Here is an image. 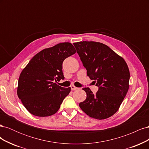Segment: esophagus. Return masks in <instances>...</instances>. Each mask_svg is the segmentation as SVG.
Instances as JSON below:
<instances>
[{"instance_id":"esophagus-1","label":"esophagus","mask_w":149,"mask_h":149,"mask_svg":"<svg viewBox=\"0 0 149 149\" xmlns=\"http://www.w3.org/2000/svg\"><path fill=\"white\" fill-rule=\"evenodd\" d=\"M70 87H71V90H76V89H78V88H77V87L74 86V85H71Z\"/></svg>"}]
</instances>
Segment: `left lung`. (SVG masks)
Returning a JSON list of instances; mask_svg holds the SVG:
<instances>
[{
	"mask_svg": "<svg viewBox=\"0 0 149 149\" xmlns=\"http://www.w3.org/2000/svg\"><path fill=\"white\" fill-rule=\"evenodd\" d=\"M73 44L88 76L99 88L96 94L88 88H83L87 96L79 106L91 118L99 120L109 118L118 111L127 93L128 66L123 57L102 43L83 41Z\"/></svg>",
	"mask_w": 149,
	"mask_h": 149,
	"instance_id": "1",
	"label": "left lung"
}]
</instances>
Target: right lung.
Wrapping results in <instances>:
<instances>
[{"label": "right lung", "instance_id": "1", "mask_svg": "<svg viewBox=\"0 0 149 149\" xmlns=\"http://www.w3.org/2000/svg\"><path fill=\"white\" fill-rule=\"evenodd\" d=\"M75 53L71 43H58L36 54L22 70L17 95L30 113L47 117L55 114L60 109L71 88L61 87L53 81L65 78L63 62Z\"/></svg>", "mask_w": 149, "mask_h": 149}]
</instances>
